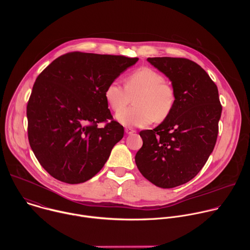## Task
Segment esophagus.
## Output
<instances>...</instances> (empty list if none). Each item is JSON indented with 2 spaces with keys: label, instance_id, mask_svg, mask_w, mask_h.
Here are the masks:
<instances>
[{
  "label": "esophagus",
  "instance_id": "obj_1",
  "mask_svg": "<svg viewBox=\"0 0 250 250\" xmlns=\"http://www.w3.org/2000/svg\"><path fill=\"white\" fill-rule=\"evenodd\" d=\"M125 131L126 134H132V133L135 132V130L133 128H131V127H125Z\"/></svg>",
  "mask_w": 250,
  "mask_h": 250
}]
</instances>
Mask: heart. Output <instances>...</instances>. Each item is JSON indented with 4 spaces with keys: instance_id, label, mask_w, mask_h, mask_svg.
Returning <instances> with one entry per match:
<instances>
[{
    "instance_id": "obj_1",
    "label": "heart",
    "mask_w": 250,
    "mask_h": 250,
    "mask_svg": "<svg viewBox=\"0 0 250 250\" xmlns=\"http://www.w3.org/2000/svg\"><path fill=\"white\" fill-rule=\"evenodd\" d=\"M104 96L110 108L118 113L135 99L136 105L117 115V120L126 126L144 127L154 120L162 122L173 111L175 92L158 71L141 67L129 74L123 87L119 81H112L105 87Z\"/></svg>"
}]
</instances>
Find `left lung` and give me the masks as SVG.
Listing matches in <instances>:
<instances>
[{
    "label": "left lung",
    "instance_id": "1",
    "mask_svg": "<svg viewBox=\"0 0 250 250\" xmlns=\"http://www.w3.org/2000/svg\"><path fill=\"white\" fill-rule=\"evenodd\" d=\"M147 61L171 81L175 104L158 126L139 132L144 145L135 163L155 186L174 188L193 179L212 152L222 104L217 85L194 61L175 57Z\"/></svg>",
    "mask_w": 250,
    "mask_h": 250
}]
</instances>
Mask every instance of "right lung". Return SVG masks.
<instances>
[{"mask_svg":"<svg viewBox=\"0 0 250 250\" xmlns=\"http://www.w3.org/2000/svg\"><path fill=\"white\" fill-rule=\"evenodd\" d=\"M138 58L70 52L39 75L26 116L30 147L55 179L79 184L94 177L124 136L112 120L104 92Z\"/></svg>","mask_w":250,"mask_h":250,"instance_id":"1","label":"right lung"}]
</instances>
